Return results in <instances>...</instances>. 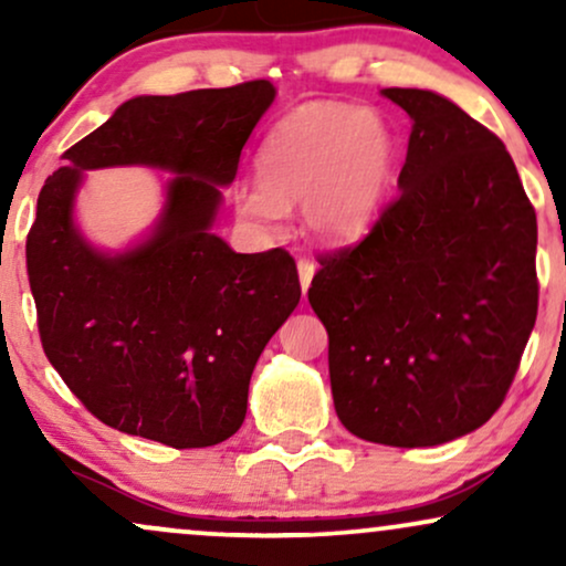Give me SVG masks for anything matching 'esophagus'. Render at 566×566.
<instances>
[{"instance_id": "esophagus-1", "label": "esophagus", "mask_w": 566, "mask_h": 566, "mask_svg": "<svg viewBox=\"0 0 566 566\" xmlns=\"http://www.w3.org/2000/svg\"><path fill=\"white\" fill-rule=\"evenodd\" d=\"M316 274V265L311 261H297V279H301V287L303 292H308L311 287V279Z\"/></svg>"}]
</instances>
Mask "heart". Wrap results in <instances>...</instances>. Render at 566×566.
Returning a JSON list of instances; mask_svg holds the SVG:
<instances>
[{"label": "heart", "mask_w": 566, "mask_h": 566, "mask_svg": "<svg viewBox=\"0 0 566 566\" xmlns=\"http://www.w3.org/2000/svg\"><path fill=\"white\" fill-rule=\"evenodd\" d=\"M396 170L388 122L348 103H305L279 119L258 154L255 184L233 191L237 216L276 231L301 201L303 229L319 244L343 247L373 231Z\"/></svg>", "instance_id": "b5f03b06"}]
</instances>
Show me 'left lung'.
Masks as SVG:
<instances>
[{
    "label": "left lung",
    "instance_id": "8db88e82",
    "mask_svg": "<svg viewBox=\"0 0 566 566\" xmlns=\"http://www.w3.org/2000/svg\"><path fill=\"white\" fill-rule=\"evenodd\" d=\"M412 119L399 199L322 258L308 303L354 437L437 447L503 405L537 316V220L497 135L450 97L380 90Z\"/></svg>",
    "mask_w": 566,
    "mask_h": 566
}]
</instances>
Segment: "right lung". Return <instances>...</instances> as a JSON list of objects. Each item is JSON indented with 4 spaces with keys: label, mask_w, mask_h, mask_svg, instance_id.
<instances>
[{
    "label": "right lung",
    "mask_w": 566,
    "mask_h": 566,
    "mask_svg": "<svg viewBox=\"0 0 566 566\" xmlns=\"http://www.w3.org/2000/svg\"><path fill=\"white\" fill-rule=\"evenodd\" d=\"M274 97L265 80L129 97L44 180L25 242L39 335L76 399L116 431L193 450L244 423L252 369L301 282L284 250L244 255L212 229ZM108 166L174 175L153 229L122 251L75 223L83 178Z\"/></svg>",
    "instance_id": "right-lung-1"
}]
</instances>
